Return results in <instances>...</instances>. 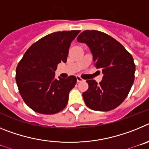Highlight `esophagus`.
<instances>
[{"label": "esophagus", "mask_w": 149, "mask_h": 149, "mask_svg": "<svg viewBox=\"0 0 149 149\" xmlns=\"http://www.w3.org/2000/svg\"><path fill=\"white\" fill-rule=\"evenodd\" d=\"M77 82H81V81H84V79L82 77H81L80 76H77Z\"/></svg>", "instance_id": "1"}]
</instances>
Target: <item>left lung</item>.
Returning <instances> with one entry per match:
<instances>
[{"mask_svg": "<svg viewBox=\"0 0 149 149\" xmlns=\"http://www.w3.org/2000/svg\"><path fill=\"white\" fill-rule=\"evenodd\" d=\"M93 55L94 65L103 73L98 84L88 80L89 88L83 93L86 106L97 111L116 108L125 99L134 81L135 64L131 54L110 36L98 30H84L77 36Z\"/></svg>", "mask_w": 149, "mask_h": 149, "instance_id": "left-lung-1", "label": "left lung"}]
</instances>
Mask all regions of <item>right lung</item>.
<instances>
[{"label": "right lung", "instance_id": "obj_1", "mask_svg": "<svg viewBox=\"0 0 149 149\" xmlns=\"http://www.w3.org/2000/svg\"><path fill=\"white\" fill-rule=\"evenodd\" d=\"M81 30L59 31L45 36L30 46L15 72L18 91L26 104L41 114H55L66 107L75 76L55 77L59 63H65L72 41Z\"/></svg>", "mask_w": 149, "mask_h": 149}]
</instances>
